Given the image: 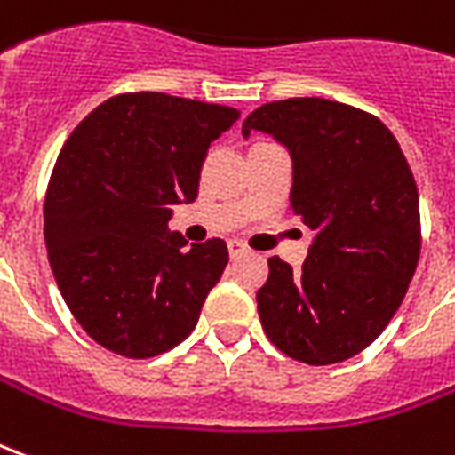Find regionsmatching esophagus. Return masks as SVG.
Instances as JSON below:
<instances>
[{
    "instance_id": "esophagus-1",
    "label": "esophagus",
    "mask_w": 455,
    "mask_h": 455,
    "mask_svg": "<svg viewBox=\"0 0 455 455\" xmlns=\"http://www.w3.org/2000/svg\"><path fill=\"white\" fill-rule=\"evenodd\" d=\"M228 253H231V256H241V253H246V243H241L238 238H228Z\"/></svg>"
}]
</instances>
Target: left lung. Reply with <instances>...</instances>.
I'll return each instance as SVG.
<instances>
[{
	"mask_svg": "<svg viewBox=\"0 0 455 455\" xmlns=\"http://www.w3.org/2000/svg\"><path fill=\"white\" fill-rule=\"evenodd\" d=\"M253 130L291 152V209L315 231L300 271L268 259L256 293L263 332L305 364L349 360L382 335L414 278V174L379 117L338 100L266 103L243 120V138Z\"/></svg>",
	"mask_w": 455,
	"mask_h": 455,
	"instance_id": "8db88e82",
	"label": "left lung"
}]
</instances>
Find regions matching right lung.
<instances>
[{"label": "right lung", "mask_w": 455, "mask_h": 455, "mask_svg": "<svg viewBox=\"0 0 455 455\" xmlns=\"http://www.w3.org/2000/svg\"><path fill=\"white\" fill-rule=\"evenodd\" d=\"M238 110L167 93L108 98L59 152L44 202L56 285L85 332L130 360L195 330L228 263L227 243L187 246L172 204L199 192L206 150Z\"/></svg>", "instance_id": "obj_1"}]
</instances>
